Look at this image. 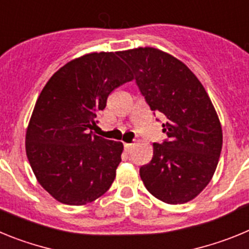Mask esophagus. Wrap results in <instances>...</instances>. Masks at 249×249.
I'll use <instances>...</instances> for the list:
<instances>
[{"label": "esophagus", "mask_w": 249, "mask_h": 249, "mask_svg": "<svg viewBox=\"0 0 249 249\" xmlns=\"http://www.w3.org/2000/svg\"><path fill=\"white\" fill-rule=\"evenodd\" d=\"M132 148H133V143H124V149H126L127 153H129Z\"/></svg>", "instance_id": "1"}]
</instances>
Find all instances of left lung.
<instances>
[{
	"label": "left lung",
	"mask_w": 249,
	"mask_h": 249,
	"mask_svg": "<svg viewBox=\"0 0 249 249\" xmlns=\"http://www.w3.org/2000/svg\"><path fill=\"white\" fill-rule=\"evenodd\" d=\"M153 112L166 116L167 140L153 143L140 168L151 195L168 204L191 201L212 179L222 149V127L206 89L183 62L153 47L120 52Z\"/></svg>",
	"instance_id": "obj_1"
}]
</instances>
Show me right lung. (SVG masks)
<instances>
[{"mask_svg": "<svg viewBox=\"0 0 249 249\" xmlns=\"http://www.w3.org/2000/svg\"><path fill=\"white\" fill-rule=\"evenodd\" d=\"M118 56L93 52L72 59L51 77L36 101L26 153L38 183L61 203H89L114 181L122 142L89 129L112 91L133 80Z\"/></svg>", "mask_w": 249, "mask_h": 249, "instance_id": "add662e5", "label": "right lung"}]
</instances>
